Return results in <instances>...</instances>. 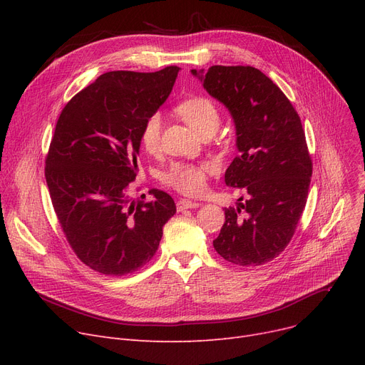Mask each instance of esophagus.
Returning a JSON list of instances; mask_svg holds the SVG:
<instances>
[{"label":"esophagus","instance_id":"obj_1","mask_svg":"<svg viewBox=\"0 0 365 365\" xmlns=\"http://www.w3.org/2000/svg\"><path fill=\"white\" fill-rule=\"evenodd\" d=\"M200 205H201L200 202L190 201V200H180V201H178V204H176L179 212H183V210H187V208H197V207H200Z\"/></svg>","mask_w":365,"mask_h":365}]
</instances>
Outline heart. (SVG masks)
<instances>
[{
  "mask_svg": "<svg viewBox=\"0 0 365 365\" xmlns=\"http://www.w3.org/2000/svg\"><path fill=\"white\" fill-rule=\"evenodd\" d=\"M178 115L192 127L197 133H204L210 128H217L220 113L216 103L205 96H192L183 99L176 106ZM163 117L160 112H153L145 120L140 130V143L148 152H155L160 148ZM215 170L213 163H175L163 175V182L186 195H197L202 192L207 175Z\"/></svg>",
  "mask_w": 365,
  "mask_h": 365,
  "instance_id": "b5f03b06",
  "label": "heart"
}]
</instances>
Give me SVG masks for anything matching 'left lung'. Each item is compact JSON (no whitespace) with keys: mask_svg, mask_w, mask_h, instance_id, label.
<instances>
[{"mask_svg":"<svg viewBox=\"0 0 365 365\" xmlns=\"http://www.w3.org/2000/svg\"><path fill=\"white\" fill-rule=\"evenodd\" d=\"M190 72L231 113L238 157L225 183L247 192L244 202L225 208L215 250L234 264H263L290 242L308 198L312 161L300 118L279 87L253 66Z\"/></svg>","mask_w":365,"mask_h":365,"instance_id":"1","label":"left lung"}]
</instances>
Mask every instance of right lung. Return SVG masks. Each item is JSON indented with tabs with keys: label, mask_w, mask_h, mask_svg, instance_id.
Instances as JSON below:
<instances>
[{
	"label": "right lung",
	"mask_w": 365,
	"mask_h": 365,
	"mask_svg": "<svg viewBox=\"0 0 365 365\" xmlns=\"http://www.w3.org/2000/svg\"><path fill=\"white\" fill-rule=\"evenodd\" d=\"M180 68L112 71L66 103L46 158L54 212L75 255L93 271L121 277L157 253L176 204L160 189L131 201L140 130L167 101ZM145 197V195H143Z\"/></svg>",
	"instance_id": "right-lung-1"
}]
</instances>
